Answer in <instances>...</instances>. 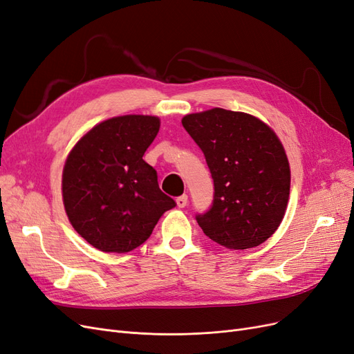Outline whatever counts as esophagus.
Wrapping results in <instances>:
<instances>
[{"label":"esophagus","instance_id":"obj_1","mask_svg":"<svg viewBox=\"0 0 354 354\" xmlns=\"http://www.w3.org/2000/svg\"><path fill=\"white\" fill-rule=\"evenodd\" d=\"M176 203H177L178 208H185V206L187 205V194H183V196H178L176 199Z\"/></svg>","mask_w":354,"mask_h":354}]
</instances>
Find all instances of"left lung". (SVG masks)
<instances>
[{
  "instance_id": "obj_1",
  "label": "left lung",
  "mask_w": 354,
  "mask_h": 354,
  "mask_svg": "<svg viewBox=\"0 0 354 354\" xmlns=\"http://www.w3.org/2000/svg\"><path fill=\"white\" fill-rule=\"evenodd\" d=\"M181 124L214 178V203L196 216L199 227L227 249L259 246L281 224L290 198V164L277 133L258 117L224 108L187 114Z\"/></svg>"
}]
</instances>
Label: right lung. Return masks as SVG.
I'll return each mask as SVG.
<instances>
[{"instance_id":"add662e5","label":"right lung","mask_w":354,"mask_h":354,"mask_svg":"<svg viewBox=\"0 0 354 354\" xmlns=\"http://www.w3.org/2000/svg\"><path fill=\"white\" fill-rule=\"evenodd\" d=\"M160 126L156 115L104 120L84 133L66 158L61 192L68 221L101 252L139 248L176 206L158 186L155 169L143 161Z\"/></svg>"}]
</instances>
